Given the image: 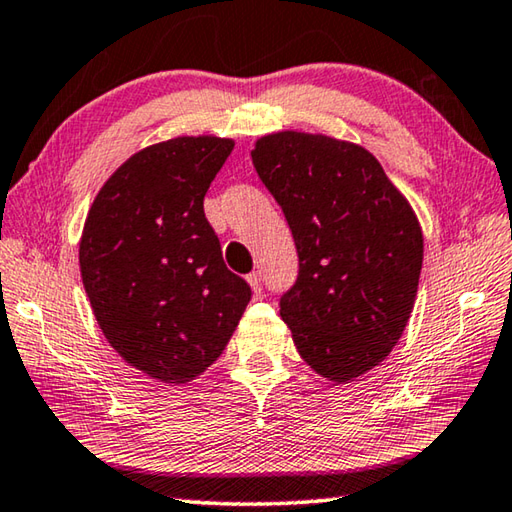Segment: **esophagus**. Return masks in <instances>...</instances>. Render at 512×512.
Masks as SVG:
<instances>
[{
	"label": "esophagus",
	"instance_id": "34e87169",
	"mask_svg": "<svg viewBox=\"0 0 512 512\" xmlns=\"http://www.w3.org/2000/svg\"><path fill=\"white\" fill-rule=\"evenodd\" d=\"M247 281L251 285V290H254L256 294H263V274L261 272H251L247 276Z\"/></svg>",
	"mask_w": 512,
	"mask_h": 512
}]
</instances>
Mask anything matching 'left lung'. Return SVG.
<instances>
[{"label":"left lung","mask_w":512,"mask_h":512,"mask_svg":"<svg viewBox=\"0 0 512 512\" xmlns=\"http://www.w3.org/2000/svg\"><path fill=\"white\" fill-rule=\"evenodd\" d=\"M251 159L297 245V281L279 306L299 355L335 382L371 371L414 308L423 267L414 211L355 143L279 132L258 139Z\"/></svg>","instance_id":"obj_1"}]
</instances>
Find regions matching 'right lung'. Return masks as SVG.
I'll list each match as a JSON object with an SVG mask.
<instances>
[{
    "instance_id": "right-lung-1",
    "label": "right lung",
    "mask_w": 512,
    "mask_h": 512,
    "mask_svg": "<svg viewBox=\"0 0 512 512\" xmlns=\"http://www.w3.org/2000/svg\"><path fill=\"white\" fill-rule=\"evenodd\" d=\"M231 150L215 137L141 150L85 220L80 274L98 326L125 362L161 382H188L218 360L251 299L204 215Z\"/></svg>"
}]
</instances>
